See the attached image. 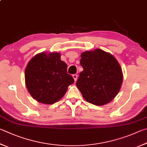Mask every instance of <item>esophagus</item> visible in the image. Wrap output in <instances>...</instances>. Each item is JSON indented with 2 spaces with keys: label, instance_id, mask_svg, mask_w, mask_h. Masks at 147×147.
Masks as SVG:
<instances>
[{
  "label": "esophagus",
  "instance_id": "1",
  "mask_svg": "<svg viewBox=\"0 0 147 147\" xmlns=\"http://www.w3.org/2000/svg\"><path fill=\"white\" fill-rule=\"evenodd\" d=\"M73 78H74V82H76V80H77V78H78V77H77V75L76 74H73Z\"/></svg>",
  "mask_w": 147,
  "mask_h": 147
}]
</instances>
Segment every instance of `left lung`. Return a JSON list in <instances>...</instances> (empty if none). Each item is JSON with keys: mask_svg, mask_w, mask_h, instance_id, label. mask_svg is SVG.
Listing matches in <instances>:
<instances>
[{"mask_svg": "<svg viewBox=\"0 0 147 147\" xmlns=\"http://www.w3.org/2000/svg\"><path fill=\"white\" fill-rule=\"evenodd\" d=\"M80 74L76 86L84 99L101 106L118 94L123 82V73L118 60L111 53L96 49L81 54Z\"/></svg>", "mask_w": 147, "mask_h": 147, "instance_id": "left-lung-1", "label": "left lung"}]
</instances>
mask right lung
Masks as SVG:
<instances>
[{
  "label": "right lung",
  "mask_w": 147,
  "mask_h": 147,
  "mask_svg": "<svg viewBox=\"0 0 147 147\" xmlns=\"http://www.w3.org/2000/svg\"><path fill=\"white\" fill-rule=\"evenodd\" d=\"M59 53L42 52L31 58L25 70L26 86L34 100L53 104L62 98L74 79Z\"/></svg>",
  "instance_id": "right-lung-1"
}]
</instances>
